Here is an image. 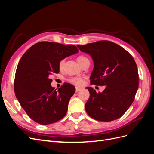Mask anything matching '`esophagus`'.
<instances>
[{"label":"esophagus","mask_w":154,"mask_h":154,"mask_svg":"<svg viewBox=\"0 0 154 154\" xmlns=\"http://www.w3.org/2000/svg\"><path fill=\"white\" fill-rule=\"evenodd\" d=\"M82 90V88H80V87H76V92H78V91H80Z\"/></svg>","instance_id":"esophagus-1"}]
</instances>
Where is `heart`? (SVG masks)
I'll use <instances>...</instances> for the list:
<instances>
[{
  "mask_svg": "<svg viewBox=\"0 0 154 154\" xmlns=\"http://www.w3.org/2000/svg\"><path fill=\"white\" fill-rule=\"evenodd\" d=\"M86 57H83V56H80V57H78L77 58V60L78 63L81 65V63H82L83 60L85 59ZM64 64V60H61V61L59 63V67L60 68H62ZM68 82L71 83V84H72L75 86L77 87H80L82 86L83 85V83H84V80H83V78L80 77V76H76V77H71L69 78Z\"/></svg>",
  "mask_w": 154,
  "mask_h": 154,
  "instance_id": "obj_1",
  "label": "heart"
}]
</instances>
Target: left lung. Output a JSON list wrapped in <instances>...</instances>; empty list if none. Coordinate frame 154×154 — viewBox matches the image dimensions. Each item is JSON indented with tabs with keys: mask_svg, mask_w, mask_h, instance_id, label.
<instances>
[{
	"mask_svg": "<svg viewBox=\"0 0 154 154\" xmlns=\"http://www.w3.org/2000/svg\"><path fill=\"white\" fill-rule=\"evenodd\" d=\"M77 47L89 54L94 62L91 84L105 85V90L99 93L92 87L86 88L90 92L85 106L87 113L101 122L122 117L133 103L139 86L137 65L132 55L107 40Z\"/></svg>",
	"mask_w": 154,
	"mask_h": 154,
	"instance_id": "left-lung-1",
	"label": "left lung"
}]
</instances>
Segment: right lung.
I'll return each instance as SVG.
<instances>
[{
  "instance_id": "1",
  "label": "right lung",
  "mask_w": 154,
  "mask_h": 154,
  "mask_svg": "<svg viewBox=\"0 0 154 154\" xmlns=\"http://www.w3.org/2000/svg\"><path fill=\"white\" fill-rule=\"evenodd\" d=\"M78 52L74 45L40 42L23 54L17 68L14 90L23 109L35 122L49 125L66 116L75 87L65 83L54 89L49 76L59 72L61 60Z\"/></svg>"
}]
</instances>
